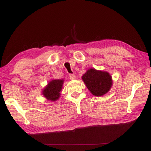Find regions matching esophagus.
Segmentation results:
<instances>
[{
  "label": "esophagus",
  "instance_id": "1",
  "mask_svg": "<svg viewBox=\"0 0 151 151\" xmlns=\"http://www.w3.org/2000/svg\"><path fill=\"white\" fill-rule=\"evenodd\" d=\"M69 78H70L71 80H75L76 77L74 74H70V75H69Z\"/></svg>",
  "mask_w": 151,
  "mask_h": 151
}]
</instances>
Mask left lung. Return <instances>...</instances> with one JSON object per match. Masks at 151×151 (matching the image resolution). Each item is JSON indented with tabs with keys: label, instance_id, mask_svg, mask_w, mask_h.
I'll use <instances>...</instances> for the list:
<instances>
[{
	"label": "left lung",
	"instance_id": "8db88e82",
	"mask_svg": "<svg viewBox=\"0 0 151 151\" xmlns=\"http://www.w3.org/2000/svg\"><path fill=\"white\" fill-rule=\"evenodd\" d=\"M82 80L92 94L102 96L107 93L113 85L112 77L107 71L88 69L82 77Z\"/></svg>",
	"mask_w": 151,
	"mask_h": 151
}]
</instances>
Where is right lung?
Segmentation results:
<instances>
[{
	"mask_svg": "<svg viewBox=\"0 0 151 151\" xmlns=\"http://www.w3.org/2000/svg\"><path fill=\"white\" fill-rule=\"evenodd\" d=\"M64 80L63 79L52 80L48 83L42 91L43 96L48 100L52 102L57 101L61 95Z\"/></svg>",
	"mask_w": 151,
	"mask_h": 151,
	"instance_id": "obj_1",
	"label": "right lung"
}]
</instances>
